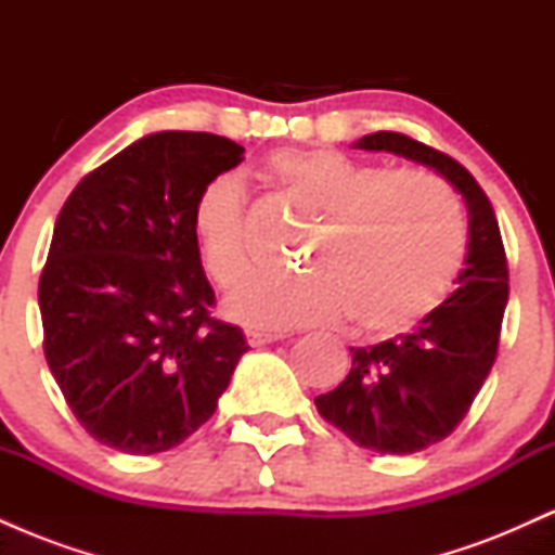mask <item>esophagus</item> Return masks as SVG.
I'll list each match as a JSON object with an SVG mask.
<instances>
[{"label": "esophagus", "instance_id": "34e87169", "mask_svg": "<svg viewBox=\"0 0 555 555\" xmlns=\"http://www.w3.org/2000/svg\"><path fill=\"white\" fill-rule=\"evenodd\" d=\"M245 339H247V344H250V347H263V344L279 341V339H284V336H282V334H269V331H253V328H247V331H245Z\"/></svg>", "mask_w": 555, "mask_h": 555}]
</instances>
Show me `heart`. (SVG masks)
I'll return each mask as SVG.
<instances>
[{"mask_svg": "<svg viewBox=\"0 0 555 555\" xmlns=\"http://www.w3.org/2000/svg\"><path fill=\"white\" fill-rule=\"evenodd\" d=\"M266 177L315 216L305 242L308 273L260 276L229 299L247 326H331L354 313L371 336L417 326L451 295L467 258V221L454 190L423 169L386 171L334 149L279 151ZM193 237L203 266L224 289L250 273L245 190L214 177L195 197Z\"/></svg>", "mask_w": 555, "mask_h": 555, "instance_id": "b5f03b06", "label": "heart"}]
</instances>
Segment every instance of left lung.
Returning <instances> with one entry per match:
<instances>
[{"label":"left lung","instance_id":"left-lung-1","mask_svg":"<svg viewBox=\"0 0 555 555\" xmlns=\"http://www.w3.org/2000/svg\"><path fill=\"white\" fill-rule=\"evenodd\" d=\"M352 149L423 164L467 206L469 242L456 289L410 334L349 347L352 371L334 391L315 397L323 420L362 449L415 454L462 423L493 367L508 302L506 253L488 195L460 162L401 132H373Z\"/></svg>","mask_w":555,"mask_h":555}]
</instances>
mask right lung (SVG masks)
I'll return each instance as SVG.
<instances>
[{
	"instance_id": "obj_1",
	"label": "right lung",
	"mask_w": 555,
	"mask_h": 555,
	"mask_svg": "<svg viewBox=\"0 0 555 555\" xmlns=\"http://www.w3.org/2000/svg\"><path fill=\"white\" fill-rule=\"evenodd\" d=\"M245 149L211 132L135 140L69 193L38 282L43 354L69 410L125 454L175 449L216 412L245 334L216 302L195 197Z\"/></svg>"
}]
</instances>
